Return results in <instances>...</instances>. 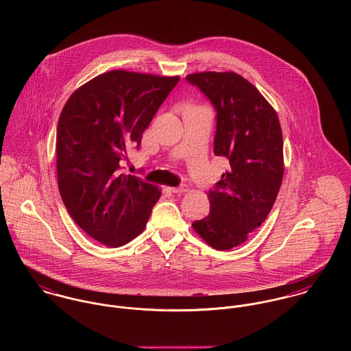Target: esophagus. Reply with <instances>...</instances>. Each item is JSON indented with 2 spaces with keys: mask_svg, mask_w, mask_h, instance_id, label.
I'll return each mask as SVG.
<instances>
[{
  "mask_svg": "<svg viewBox=\"0 0 351 351\" xmlns=\"http://www.w3.org/2000/svg\"><path fill=\"white\" fill-rule=\"evenodd\" d=\"M171 193H185L189 191V188L186 185H181V186H177V188H169Z\"/></svg>",
  "mask_w": 351,
  "mask_h": 351,
  "instance_id": "esophagus-1",
  "label": "esophagus"
}]
</instances>
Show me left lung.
<instances>
[{
  "mask_svg": "<svg viewBox=\"0 0 351 351\" xmlns=\"http://www.w3.org/2000/svg\"><path fill=\"white\" fill-rule=\"evenodd\" d=\"M216 109L213 152L230 160V171L209 191V215L192 224L213 249L246 242L267 217L284 177V142L278 116L242 75L204 71L186 77Z\"/></svg>",
  "mask_w": 351,
  "mask_h": 351,
  "instance_id": "1",
  "label": "left lung"
}]
</instances>
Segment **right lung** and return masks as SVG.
I'll list each match as a JSON object with an SVG mask.
<instances>
[{"mask_svg":"<svg viewBox=\"0 0 351 351\" xmlns=\"http://www.w3.org/2000/svg\"><path fill=\"white\" fill-rule=\"evenodd\" d=\"M180 77L112 70L78 88L64 104L56 131L60 197L93 239L120 247L145 230L160 197L158 186L120 171Z\"/></svg>","mask_w":351,"mask_h":351,"instance_id":"add662e5","label":"right lung"}]
</instances>
